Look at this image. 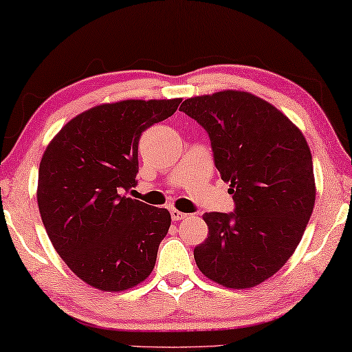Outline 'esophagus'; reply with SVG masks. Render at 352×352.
<instances>
[{"label": "esophagus", "mask_w": 352, "mask_h": 352, "mask_svg": "<svg viewBox=\"0 0 352 352\" xmlns=\"http://www.w3.org/2000/svg\"><path fill=\"white\" fill-rule=\"evenodd\" d=\"M171 218H173V221H179V220H184V218H187V214H184V212L173 209L171 210Z\"/></svg>", "instance_id": "obj_1"}]
</instances>
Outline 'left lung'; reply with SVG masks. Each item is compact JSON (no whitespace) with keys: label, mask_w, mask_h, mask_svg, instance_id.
Here are the masks:
<instances>
[{"label":"left lung","mask_w":352,"mask_h":352,"mask_svg":"<svg viewBox=\"0 0 352 352\" xmlns=\"http://www.w3.org/2000/svg\"><path fill=\"white\" fill-rule=\"evenodd\" d=\"M179 111L210 138L234 212H209V237L195 248L201 273L229 289H250L284 267L315 204L312 154L302 132L270 102L224 90L186 100Z\"/></svg>","instance_id":"obj_1"}]
</instances>
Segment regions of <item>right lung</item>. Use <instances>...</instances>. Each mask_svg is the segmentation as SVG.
<instances>
[{"mask_svg":"<svg viewBox=\"0 0 352 352\" xmlns=\"http://www.w3.org/2000/svg\"><path fill=\"white\" fill-rule=\"evenodd\" d=\"M181 100H126L74 117L42 157L37 203L46 234L78 278L122 292L153 272L168 232L166 209L126 197L137 186L142 132Z\"/></svg>","mask_w":352,"mask_h":352,"instance_id":"obj_1","label":"right lung"}]
</instances>
